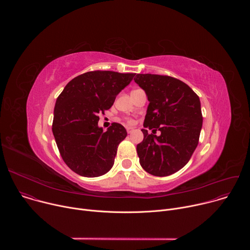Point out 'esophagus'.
<instances>
[{"instance_id": "esophagus-1", "label": "esophagus", "mask_w": 250, "mask_h": 250, "mask_svg": "<svg viewBox=\"0 0 250 250\" xmlns=\"http://www.w3.org/2000/svg\"><path fill=\"white\" fill-rule=\"evenodd\" d=\"M126 131H127V133H131L133 131V128L132 127H126Z\"/></svg>"}]
</instances>
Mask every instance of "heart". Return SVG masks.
<instances>
[{
    "instance_id": "heart-1",
    "label": "heart",
    "mask_w": 250,
    "mask_h": 250,
    "mask_svg": "<svg viewBox=\"0 0 250 250\" xmlns=\"http://www.w3.org/2000/svg\"><path fill=\"white\" fill-rule=\"evenodd\" d=\"M127 123H128V124H132V121H130V120H128V121H127Z\"/></svg>"
}]
</instances>
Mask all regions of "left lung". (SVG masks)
Masks as SVG:
<instances>
[{"mask_svg":"<svg viewBox=\"0 0 250 250\" xmlns=\"http://www.w3.org/2000/svg\"><path fill=\"white\" fill-rule=\"evenodd\" d=\"M134 82L145 90L149 102L144 140L136 150L141 167L151 175L169 176L183 168L195 151L203 125L201 102L184 82L170 76L137 74ZM157 137L149 135L146 129Z\"/></svg>","mask_w":250,"mask_h":250,"instance_id":"obj_1","label":"left lung"}]
</instances>
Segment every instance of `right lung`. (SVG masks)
I'll list each match as a JSON object with an SVG mask.
<instances>
[{"mask_svg":"<svg viewBox=\"0 0 250 250\" xmlns=\"http://www.w3.org/2000/svg\"><path fill=\"white\" fill-rule=\"evenodd\" d=\"M134 73L91 71L71 80L56 100L52 132L67 166L84 177H98L114 165L127 132L114 123L103 131L99 114L109 110Z\"/></svg>","mask_w":250,"mask_h":250,"instance_id":"add662e5","label":"right lung"}]
</instances>
